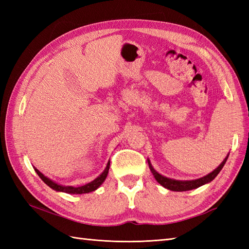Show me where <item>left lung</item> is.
I'll list each match as a JSON object with an SVG mask.
<instances>
[{"label":"left lung","mask_w":249,"mask_h":249,"mask_svg":"<svg viewBox=\"0 0 249 249\" xmlns=\"http://www.w3.org/2000/svg\"><path fill=\"white\" fill-rule=\"evenodd\" d=\"M228 156L225 158L224 161L221 162L220 165L217 168H216L213 172H211L210 174H208V176H205V177L201 178L194 179V181H176V179L162 177L161 174H160L154 170V168L152 167L150 161H149V167L151 169L153 176H154V178H156V181L160 183V185H162L163 187H166L167 189L173 190V192H186V190L198 188V187L202 186V185H204L206 183L213 181V179L216 177H217V174L220 172V170L223 169V167L225 166L227 160H228Z\"/></svg>","instance_id":"obj_1"}]
</instances>
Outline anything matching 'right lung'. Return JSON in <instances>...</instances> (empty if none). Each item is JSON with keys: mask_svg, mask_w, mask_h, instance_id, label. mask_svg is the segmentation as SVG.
<instances>
[{"mask_svg": "<svg viewBox=\"0 0 249 249\" xmlns=\"http://www.w3.org/2000/svg\"><path fill=\"white\" fill-rule=\"evenodd\" d=\"M109 166H110V161H108L107 163V167L104 170V172L100 174L98 178H96L94 179V181L89 182L86 185H83V186H79V187H72V186H62V185L56 184L54 182H52L51 179H49L48 178H46L43 173L39 172L37 169H35L36 173L38 174V177L43 179V181L48 185L49 187H51L52 189L56 190V192H63V193H67V194H88V193H91L94 192V190H96L100 185L103 184V182L105 181V178H107V174L109 171Z\"/></svg>", "mask_w": 249, "mask_h": 249, "instance_id": "right-lung-1", "label": "right lung"}]
</instances>
